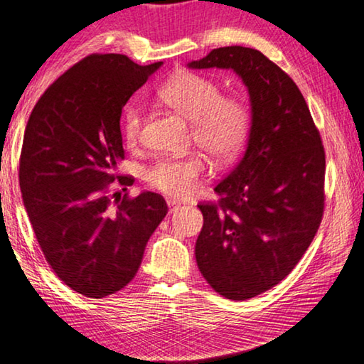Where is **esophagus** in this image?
Masks as SVG:
<instances>
[{
    "mask_svg": "<svg viewBox=\"0 0 364 364\" xmlns=\"http://www.w3.org/2000/svg\"><path fill=\"white\" fill-rule=\"evenodd\" d=\"M168 205H169V213H174V211L178 210V208H181V203H178V201H176V200H169Z\"/></svg>",
    "mask_w": 364,
    "mask_h": 364,
    "instance_id": "1",
    "label": "esophagus"
}]
</instances>
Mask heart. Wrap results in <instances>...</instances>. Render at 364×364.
<instances>
[{
	"label": "heart",
	"mask_w": 364,
	"mask_h": 364,
	"mask_svg": "<svg viewBox=\"0 0 364 364\" xmlns=\"http://www.w3.org/2000/svg\"><path fill=\"white\" fill-rule=\"evenodd\" d=\"M159 100L192 121L190 140L196 143L214 163L229 164L245 148L252 130L253 112L240 93H223L218 80L203 74L183 70L158 88ZM145 126V108L129 103L121 114V132L129 146L139 145ZM206 171L203 154L166 156L145 172L146 182L174 198H188L200 188Z\"/></svg>",
	"instance_id": "obj_1"
}]
</instances>
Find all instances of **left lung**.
Segmentation results:
<instances>
[{
  "instance_id": "8db88e82",
  "label": "left lung",
  "mask_w": 364,
  "mask_h": 364,
  "mask_svg": "<svg viewBox=\"0 0 364 364\" xmlns=\"http://www.w3.org/2000/svg\"><path fill=\"white\" fill-rule=\"evenodd\" d=\"M192 69H234L252 101L245 156L205 201L195 245L206 282L229 300H248L289 276L324 214L326 153L296 83L263 53L216 48Z\"/></svg>"
}]
</instances>
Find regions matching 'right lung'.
<instances>
[{
  "mask_svg": "<svg viewBox=\"0 0 364 364\" xmlns=\"http://www.w3.org/2000/svg\"><path fill=\"white\" fill-rule=\"evenodd\" d=\"M161 64L93 53L48 87L28 117L19 161L23 206L48 264L88 299L132 281L168 214L158 193L114 192L134 183L117 176L122 108Z\"/></svg>",
  "mask_w": 364,
  "mask_h": 364,
  "instance_id": "add662e5",
  "label": "right lung"
}]
</instances>
